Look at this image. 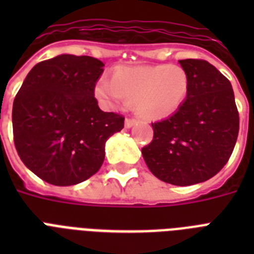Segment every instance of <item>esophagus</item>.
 <instances>
[{
    "instance_id": "1",
    "label": "esophagus",
    "mask_w": 254,
    "mask_h": 254,
    "mask_svg": "<svg viewBox=\"0 0 254 254\" xmlns=\"http://www.w3.org/2000/svg\"><path fill=\"white\" fill-rule=\"evenodd\" d=\"M135 124H137V120H134V119L125 120V127H131L133 125H135Z\"/></svg>"
}]
</instances>
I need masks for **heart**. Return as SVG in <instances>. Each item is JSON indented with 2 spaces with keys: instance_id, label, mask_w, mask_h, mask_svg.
Here are the masks:
<instances>
[{
  "instance_id": "heart-1",
  "label": "heart",
  "mask_w": 254,
  "mask_h": 254,
  "mask_svg": "<svg viewBox=\"0 0 254 254\" xmlns=\"http://www.w3.org/2000/svg\"><path fill=\"white\" fill-rule=\"evenodd\" d=\"M190 77L178 64L119 67L112 75L99 77L95 96L108 108L135 103L143 119L159 120L173 115L189 95Z\"/></svg>"
}]
</instances>
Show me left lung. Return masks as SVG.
<instances>
[{
	"label": "left lung",
	"instance_id": "8db88e82",
	"mask_svg": "<svg viewBox=\"0 0 254 254\" xmlns=\"http://www.w3.org/2000/svg\"><path fill=\"white\" fill-rule=\"evenodd\" d=\"M190 77L189 95L174 115L151 124L154 137L142 155L161 181L191 186L208 181L228 162L239 135L231 81L201 59L179 61Z\"/></svg>",
	"mask_w": 254,
	"mask_h": 254
}]
</instances>
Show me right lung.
Wrapping results in <instances>:
<instances>
[{"label":"right lung","instance_id":"1","mask_svg":"<svg viewBox=\"0 0 254 254\" xmlns=\"http://www.w3.org/2000/svg\"><path fill=\"white\" fill-rule=\"evenodd\" d=\"M104 63L63 54L31 68L13 103L14 145L25 166L54 186H72L99 171L105 142L124 117L103 112L95 84Z\"/></svg>","mask_w":254,"mask_h":254}]
</instances>
